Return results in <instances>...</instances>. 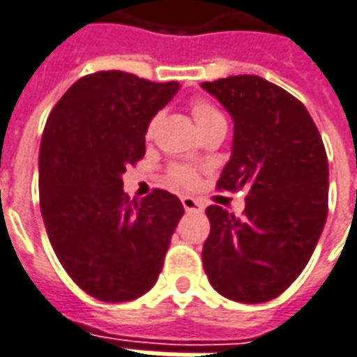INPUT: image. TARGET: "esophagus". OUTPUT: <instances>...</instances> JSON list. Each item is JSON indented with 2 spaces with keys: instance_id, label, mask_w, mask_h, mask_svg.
<instances>
[{
  "instance_id": "obj_1",
  "label": "esophagus",
  "mask_w": 357,
  "mask_h": 357,
  "mask_svg": "<svg viewBox=\"0 0 357 357\" xmlns=\"http://www.w3.org/2000/svg\"><path fill=\"white\" fill-rule=\"evenodd\" d=\"M183 206L186 211H202V209H204V204H202L199 199L192 198V196H184Z\"/></svg>"
}]
</instances>
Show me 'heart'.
Returning <instances> with one entry per match:
<instances>
[{
	"instance_id": "b5f03b06",
	"label": "heart",
	"mask_w": 357,
	"mask_h": 357,
	"mask_svg": "<svg viewBox=\"0 0 357 357\" xmlns=\"http://www.w3.org/2000/svg\"><path fill=\"white\" fill-rule=\"evenodd\" d=\"M192 117L196 121V125H198L199 132L207 128V126L215 125V123H221L225 121V117L221 115V111L215 107L213 103L206 102V100H196V102H192ZM155 125H158V117L151 119V123L148 125V130H146V136L150 138L153 130H155ZM169 178H171V183L174 186H178V188H192L194 184L198 183V174L196 171L192 169V167L186 165H173L171 167V171H169Z\"/></svg>"
}]
</instances>
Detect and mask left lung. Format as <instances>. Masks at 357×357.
I'll use <instances>...</instances> for the list:
<instances>
[{"instance_id":"obj_1","label":"left lung","mask_w":357,"mask_h":357,"mask_svg":"<svg viewBox=\"0 0 357 357\" xmlns=\"http://www.w3.org/2000/svg\"><path fill=\"white\" fill-rule=\"evenodd\" d=\"M234 121L232 155L219 190L250 186L242 217L206 209L202 257L211 287L229 300L261 304L304 271L328 211V161L304 103L255 75L204 82Z\"/></svg>"}]
</instances>
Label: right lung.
Returning <instances> with one entry per match:
<instances>
[{
	"label": "right lung",
	"instance_id": "obj_1",
	"mask_svg": "<svg viewBox=\"0 0 357 357\" xmlns=\"http://www.w3.org/2000/svg\"><path fill=\"white\" fill-rule=\"evenodd\" d=\"M178 82H151L123 70L78 78L47 117L40 146V209L63 269L86 294L130 302L155 282L181 199L167 190L134 202L126 167L146 153L150 121Z\"/></svg>",
	"mask_w": 357,
	"mask_h": 357
}]
</instances>
